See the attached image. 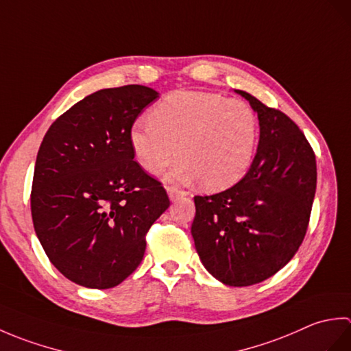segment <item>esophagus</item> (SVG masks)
Here are the masks:
<instances>
[{
    "instance_id": "34e87169",
    "label": "esophagus",
    "mask_w": 351,
    "mask_h": 351,
    "mask_svg": "<svg viewBox=\"0 0 351 351\" xmlns=\"http://www.w3.org/2000/svg\"><path fill=\"white\" fill-rule=\"evenodd\" d=\"M167 195H169V199L173 202V200H178L180 197L185 196V191L176 189V187H167Z\"/></svg>"
}]
</instances>
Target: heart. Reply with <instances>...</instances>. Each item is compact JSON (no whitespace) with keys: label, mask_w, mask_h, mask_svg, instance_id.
Segmentation results:
<instances>
[{"label":"heart","mask_w":351,"mask_h":351,"mask_svg":"<svg viewBox=\"0 0 351 351\" xmlns=\"http://www.w3.org/2000/svg\"><path fill=\"white\" fill-rule=\"evenodd\" d=\"M259 140V122L243 101L211 92L178 90L167 95L130 132L137 162L152 175L170 171L173 181H199L205 190H225L247 173ZM178 149H176V147Z\"/></svg>","instance_id":"obj_1"}]
</instances>
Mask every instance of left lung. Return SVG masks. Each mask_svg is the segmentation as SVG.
Instances as JSON below:
<instances>
[{"label":"left lung","instance_id":"1","mask_svg":"<svg viewBox=\"0 0 351 351\" xmlns=\"http://www.w3.org/2000/svg\"><path fill=\"white\" fill-rule=\"evenodd\" d=\"M235 92L258 113L255 160L234 187L195 196L191 235L210 274L229 287H249L271 278L299 250L315 196L317 164L306 137L287 114Z\"/></svg>","mask_w":351,"mask_h":351}]
</instances>
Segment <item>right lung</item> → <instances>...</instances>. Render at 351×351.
I'll use <instances>...</instances> for the list:
<instances>
[{
	"instance_id": "add662e5",
	"label": "right lung",
	"mask_w": 351,
	"mask_h": 351,
	"mask_svg": "<svg viewBox=\"0 0 351 351\" xmlns=\"http://www.w3.org/2000/svg\"><path fill=\"white\" fill-rule=\"evenodd\" d=\"M158 96L138 84L88 95L49 126L37 152L36 235L52 265L81 287L107 289L128 278L170 205L130 143L137 116Z\"/></svg>"
}]
</instances>
